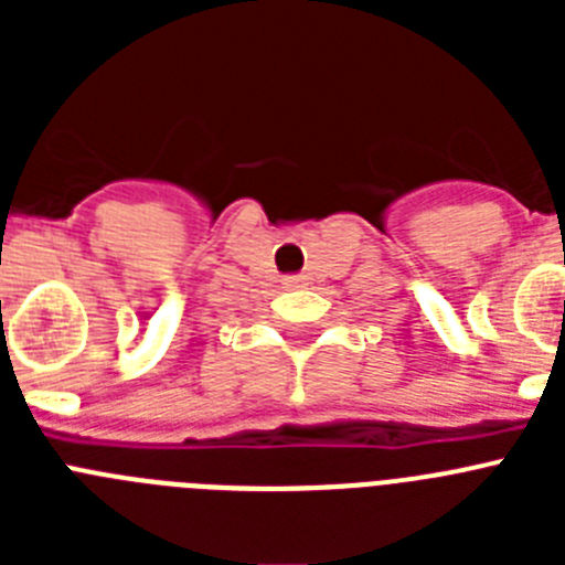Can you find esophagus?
<instances>
[{
  "label": "esophagus",
  "mask_w": 565,
  "mask_h": 565,
  "mask_svg": "<svg viewBox=\"0 0 565 565\" xmlns=\"http://www.w3.org/2000/svg\"><path fill=\"white\" fill-rule=\"evenodd\" d=\"M282 286H286V288H306V277H286V279H282Z\"/></svg>",
  "instance_id": "obj_1"
}]
</instances>
